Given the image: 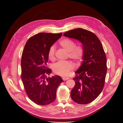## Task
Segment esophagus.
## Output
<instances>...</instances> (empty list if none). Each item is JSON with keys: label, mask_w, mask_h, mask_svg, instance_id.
Segmentation results:
<instances>
[{"label": "esophagus", "mask_w": 123, "mask_h": 123, "mask_svg": "<svg viewBox=\"0 0 123 123\" xmlns=\"http://www.w3.org/2000/svg\"><path fill=\"white\" fill-rule=\"evenodd\" d=\"M62 79H63V80H68L69 78L68 77H63L62 78Z\"/></svg>", "instance_id": "obj_1"}]
</instances>
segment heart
<instances>
[{"label": "heart", "mask_w": 123, "mask_h": 123, "mask_svg": "<svg viewBox=\"0 0 123 123\" xmlns=\"http://www.w3.org/2000/svg\"><path fill=\"white\" fill-rule=\"evenodd\" d=\"M59 45L68 52V57L70 59L73 60L76 63H79L81 61L83 56V49L81 47H75V44L72 40L68 38L64 39L59 42ZM55 53L54 47H50L48 55L49 59L51 61H54L55 59ZM74 67V64L70 61H59L54 64L53 69L55 74L66 76Z\"/></svg>", "instance_id": "heart-1"}]
</instances>
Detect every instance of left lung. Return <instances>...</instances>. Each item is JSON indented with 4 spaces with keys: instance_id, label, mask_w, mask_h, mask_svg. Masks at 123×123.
Wrapping results in <instances>:
<instances>
[{
    "instance_id": "left-lung-1",
    "label": "left lung",
    "mask_w": 123,
    "mask_h": 123,
    "mask_svg": "<svg viewBox=\"0 0 123 123\" xmlns=\"http://www.w3.org/2000/svg\"><path fill=\"white\" fill-rule=\"evenodd\" d=\"M64 35L79 41L83 47V60L73 78L75 84L71 98L80 104L90 103L101 93L105 81L107 58L103 45L94 33L82 28L70 30Z\"/></svg>"
}]
</instances>
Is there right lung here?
<instances>
[{
  "label": "right lung",
  "instance_id": "right-lung-1",
  "mask_svg": "<svg viewBox=\"0 0 123 123\" xmlns=\"http://www.w3.org/2000/svg\"><path fill=\"white\" fill-rule=\"evenodd\" d=\"M58 34L41 32L27 40L21 56V78L28 98L38 105L53 103L57 89L63 81L59 75L47 78L52 70L47 67L48 51L62 36Z\"/></svg>",
  "mask_w": 123,
  "mask_h": 123
}]
</instances>
